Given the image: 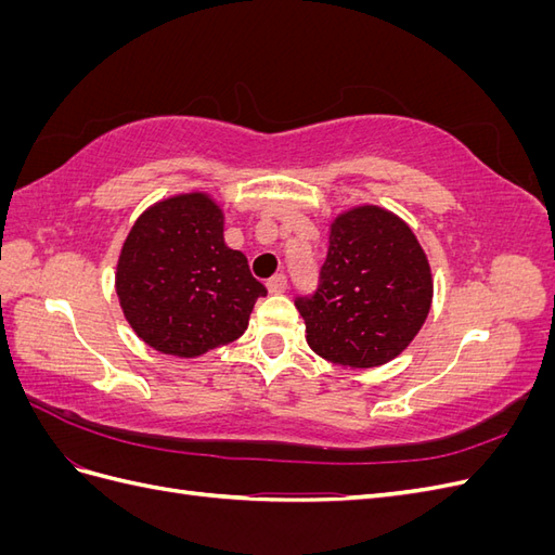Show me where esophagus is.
I'll return each mask as SVG.
<instances>
[{"mask_svg":"<svg viewBox=\"0 0 555 555\" xmlns=\"http://www.w3.org/2000/svg\"><path fill=\"white\" fill-rule=\"evenodd\" d=\"M266 287H268V292H271V294L287 292V278H284L282 273H280V275H273L271 280L266 282Z\"/></svg>","mask_w":555,"mask_h":555,"instance_id":"34e87169","label":"esophagus"}]
</instances>
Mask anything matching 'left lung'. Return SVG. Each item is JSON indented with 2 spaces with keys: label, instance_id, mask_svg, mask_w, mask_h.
Instances as JSON below:
<instances>
[{
  "label": "left lung",
  "instance_id": "left-lung-1",
  "mask_svg": "<svg viewBox=\"0 0 555 555\" xmlns=\"http://www.w3.org/2000/svg\"><path fill=\"white\" fill-rule=\"evenodd\" d=\"M433 304L422 243L391 210L361 204L328 224V251L310 298H296L314 354L351 371L402 354Z\"/></svg>",
  "mask_w": 555,
  "mask_h": 555
}]
</instances>
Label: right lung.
Listing matches in <instances>:
<instances>
[{"label":"right lung","mask_w":555,"mask_h":555,"mask_svg":"<svg viewBox=\"0 0 555 555\" xmlns=\"http://www.w3.org/2000/svg\"><path fill=\"white\" fill-rule=\"evenodd\" d=\"M115 294L139 338L159 354L196 359L238 340L266 287L224 243V208L201 190L147 206L122 243Z\"/></svg>","instance_id":"obj_1"}]
</instances>
